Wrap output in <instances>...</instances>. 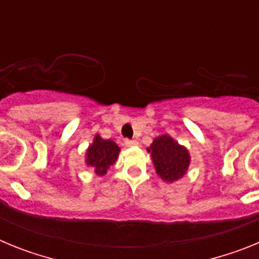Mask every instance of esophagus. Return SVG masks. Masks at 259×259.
Instances as JSON below:
<instances>
[{
	"instance_id": "1",
	"label": "esophagus",
	"mask_w": 259,
	"mask_h": 259,
	"mask_svg": "<svg viewBox=\"0 0 259 259\" xmlns=\"http://www.w3.org/2000/svg\"><path fill=\"white\" fill-rule=\"evenodd\" d=\"M137 144H139V143H137L136 140H128V139H127V140H124V145L127 146V148H131V146H136Z\"/></svg>"
}]
</instances>
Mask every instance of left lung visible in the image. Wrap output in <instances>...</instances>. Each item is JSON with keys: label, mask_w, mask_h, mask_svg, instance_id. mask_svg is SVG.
<instances>
[{"label": "left lung", "mask_w": 259, "mask_h": 259, "mask_svg": "<svg viewBox=\"0 0 259 259\" xmlns=\"http://www.w3.org/2000/svg\"><path fill=\"white\" fill-rule=\"evenodd\" d=\"M148 152L152 153L155 171L164 182H175L188 170L191 162L188 150L167 135L154 139Z\"/></svg>", "instance_id": "8db88e82"}]
</instances>
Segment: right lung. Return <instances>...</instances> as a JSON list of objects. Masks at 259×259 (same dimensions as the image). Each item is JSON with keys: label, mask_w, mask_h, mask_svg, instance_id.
<instances>
[{"label": "right lung", "mask_w": 259, "mask_h": 259, "mask_svg": "<svg viewBox=\"0 0 259 259\" xmlns=\"http://www.w3.org/2000/svg\"><path fill=\"white\" fill-rule=\"evenodd\" d=\"M120 148L111 140H104L100 135L87 150V164L93 167L97 175H105L111 164L115 163Z\"/></svg>", "instance_id": "right-lung-1"}]
</instances>
